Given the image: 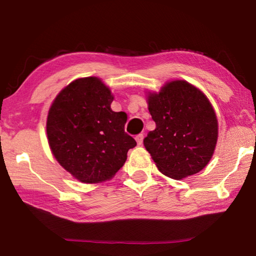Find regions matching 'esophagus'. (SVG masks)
Wrapping results in <instances>:
<instances>
[{"instance_id": "obj_1", "label": "esophagus", "mask_w": 256, "mask_h": 256, "mask_svg": "<svg viewBox=\"0 0 256 256\" xmlns=\"http://www.w3.org/2000/svg\"><path fill=\"white\" fill-rule=\"evenodd\" d=\"M144 134H138V136H136L138 146H142V144H144Z\"/></svg>"}]
</instances>
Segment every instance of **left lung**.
<instances>
[{"label":"left lung","instance_id":"8db88e82","mask_svg":"<svg viewBox=\"0 0 256 256\" xmlns=\"http://www.w3.org/2000/svg\"><path fill=\"white\" fill-rule=\"evenodd\" d=\"M148 108L156 128L144 144L159 172L182 180L202 170L214 154L218 120L201 90L184 80L167 82L149 94Z\"/></svg>","mask_w":256,"mask_h":256}]
</instances>
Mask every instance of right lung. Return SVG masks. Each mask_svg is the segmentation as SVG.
Segmentation results:
<instances>
[{
  "instance_id": "1",
  "label": "right lung",
  "mask_w": 256,
  "mask_h": 256,
  "mask_svg": "<svg viewBox=\"0 0 256 256\" xmlns=\"http://www.w3.org/2000/svg\"><path fill=\"white\" fill-rule=\"evenodd\" d=\"M112 94L96 76L72 81L47 116V138L58 164L82 183H100L123 167L136 146L124 131L128 116L112 112Z\"/></svg>"
}]
</instances>
